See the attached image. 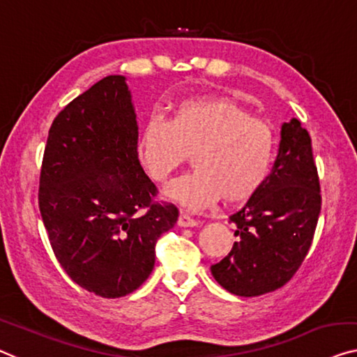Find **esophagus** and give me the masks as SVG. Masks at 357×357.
<instances>
[{"label":"esophagus","mask_w":357,"mask_h":357,"mask_svg":"<svg viewBox=\"0 0 357 357\" xmlns=\"http://www.w3.org/2000/svg\"><path fill=\"white\" fill-rule=\"evenodd\" d=\"M178 226L179 227H195V226H199V221L194 220V218H190L189 215H185V213H181L178 218Z\"/></svg>","instance_id":"esophagus-1"}]
</instances>
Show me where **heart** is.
Wrapping results in <instances>:
<instances>
[{
  "label": "heart",
  "instance_id": "obj_1",
  "mask_svg": "<svg viewBox=\"0 0 357 357\" xmlns=\"http://www.w3.org/2000/svg\"><path fill=\"white\" fill-rule=\"evenodd\" d=\"M273 126L216 96L184 99L168 121H147L139 155L157 183H167L192 153L195 169L165 190L169 200L197 210L216 202L248 200L263 188L275 158Z\"/></svg>",
  "mask_w": 357,
  "mask_h": 357
}]
</instances>
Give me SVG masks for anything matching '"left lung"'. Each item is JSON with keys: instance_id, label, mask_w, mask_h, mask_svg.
I'll list each match as a JSON object with an SVG mask.
<instances>
[{"instance_id": "obj_1", "label": "left lung", "mask_w": 357, "mask_h": 357, "mask_svg": "<svg viewBox=\"0 0 357 357\" xmlns=\"http://www.w3.org/2000/svg\"><path fill=\"white\" fill-rule=\"evenodd\" d=\"M321 213L311 137L300 120L282 123L279 152L264 185L229 216L237 242L211 266L222 289L259 296L284 287L300 268Z\"/></svg>"}]
</instances>
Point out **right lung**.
<instances>
[{
	"mask_svg": "<svg viewBox=\"0 0 357 357\" xmlns=\"http://www.w3.org/2000/svg\"><path fill=\"white\" fill-rule=\"evenodd\" d=\"M155 192L137 158L126 78L105 77L56 116L43 157L41 218L75 284L102 298L144 284L158 237L178 221L176 206L152 204Z\"/></svg>",
	"mask_w": 357,
	"mask_h": 357,
	"instance_id": "1",
	"label": "right lung"
}]
</instances>
